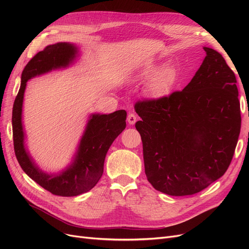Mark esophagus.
I'll return each mask as SVG.
<instances>
[{
	"label": "esophagus",
	"mask_w": 249,
	"mask_h": 249,
	"mask_svg": "<svg viewBox=\"0 0 249 249\" xmlns=\"http://www.w3.org/2000/svg\"><path fill=\"white\" fill-rule=\"evenodd\" d=\"M127 121H128V123H129L130 125H133V124H135V122L137 121V117H136V115H135V114H133V113H129V114H128V116H127Z\"/></svg>",
	"instance_id": "obj_1"
}]
</instances>
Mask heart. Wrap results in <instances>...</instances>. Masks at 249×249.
I'll use <instances>...</instances> for the list:
<instances>
[{"label":"heart","mask_w":249,"mask_h":249,"mask_svg":"<svg viewBox=\"0 0 249 249\" xmlns=\"http://www.w3.org/2000/svg\"><path fill=\"white\" fill-rule=\"evenodd\" d=\"M137 80H150L148 84V89L151 93L156 94L164 90L169 86L172 81V76L167 69H163L160 65H149V67L143 69L139 72L137 75Z\"/></svg>","instance_id":"b5f03b06"}]
</instances>
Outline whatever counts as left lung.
Here are the masks:
<instances>
[{"instance_id": "left-lung-1", "label": "left lung", "mask_w": 249, "mask_h": 249, "mask_svg": "<svg viewBox=\"0 0 249 249\" xmlns=\"http://www.w3.org/2000/svg\"><path fill=\"white\" fill-rule=\"evenodd\" d=\"M182 90L135 104L145 175L169 196L197 194L223 176L236 147L241 115L236 77L218 51Z\"/></svg>"}]
</instances>
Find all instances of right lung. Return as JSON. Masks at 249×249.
<instances>
[{"label":"right lung","mask_w":249,"mask_h":249,"mask_svg":"<svg viewBox=\"0 0 249 249\" xmlns=\"http://www.w3.org/2000/svg\"><path fill=\"white\" fill-rule=\"evenodd\" d=\"M77 54L68 42L46 46L27 63L21 75V86L12 112L13 141L17 160L23 171L39 186L61 197H73L93 189L104 172V161L113 141L126 127L125 110L111 114H91L72 163L59 175H48L39 168L24 145L22 106L26 85L30 78L67 68Z\"/></svg>","instance_id":"1"}]
</instances>
